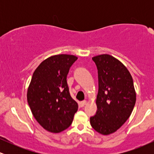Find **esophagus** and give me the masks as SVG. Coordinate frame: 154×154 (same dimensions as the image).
Here are the masks:
<instances>
[{
    "label": "esophagus",
    "mask_w": 154,
    "mask_h": 154,
    "mask_svg": "<svg viewBox=\"0 0 154 154\" xmlns=\"http://www.w3.org/2000/svg\"><path fill=\"white\" fill-rule=\"evenodd\" d=\"M86 103H87V101H86V100H82V101L80 102L81 106H84L86 105Z\"/></svg>",
    "instance_id": "obj_1"
}]
</instances>
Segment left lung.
<instances>
[{"label":"left lung","mask_w":154,"mask_h":154,"mask_svg":"<svg viewBox=\"0 0 154 154\" xmlns=\"http://www.w3.org/2000/svg\"><path fill=\"white\" fill-rule=\"evenodd\" d=\"M98 69L97 111L90 119L95 131L107 135L116 132L131 115L136 101L133 80L126 66L114 56L92 58Z\"/></svg>","instance_id":"obj_1"}]
</instances>
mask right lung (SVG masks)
Wrapping results in <instances>:
<instances>
[{
  "label": "right lung",
  "instance_id": "right-lung-1",
  "mask_svg": "<svg viewBox=\"0 0 154 154\" xmlns=\"http://www.w3.org/2000/svg\"><path fill=\"white\" fill-rule=\"evenodd\" d=\"M77 59L73 55H55L44 60L33 73L27 102L35 119L47 131L59 133L66 130L78 109L66 82L70 67Z\"/></svg>",
  "mask_w": 154,
  "mask_h": 154
}]
</instances>
